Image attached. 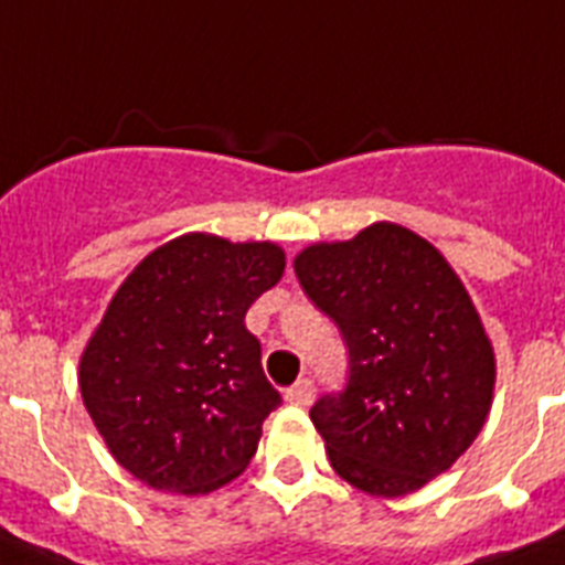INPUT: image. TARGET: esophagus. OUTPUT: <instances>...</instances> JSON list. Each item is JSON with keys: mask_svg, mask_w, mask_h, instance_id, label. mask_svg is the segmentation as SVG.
I'll use <instances>...</instances> for the list:
<instances>
[{"mask_svg": "<svg viewBox=\"0 0 565 565\" xmlns=\"http://www.w3.org/2000/svg\"><path fill=\"white\" fill-rule=\"evenodd\" d=\"M311 398H315V381L311 377H302V381L286 390V401L294 407H309Z\"/></svg>", "mask_w": 565, "mask_h": 565, "instance_id": "1", "label": "esophagus"}]
</instances>
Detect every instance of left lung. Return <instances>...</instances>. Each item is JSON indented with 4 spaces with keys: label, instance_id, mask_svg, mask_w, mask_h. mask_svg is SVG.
<instances>
[{
    "label": "left lung",
    "instance_id": "left-lung-1",
    "mask_svg": "<svg viewBox=\"0 0 565 565\" xmlns=\"http://www.w3.org/2000/svg\"><path fill=\"white\" fill-rule=\"evenodd\" d=\"M294 271L349 349L347 390L309 413L334 473L386 500L418 491L491 413L497 361L470 294L430 242L393 222L309 245Z\"/></svg>",
    "mask_w": 565,
    "mask_h": 565
}]
</instances>
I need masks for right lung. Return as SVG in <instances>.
Returning a JSON list of instances; mask_svg holds the SVG:
<instances>
[{
  "mask_svg": "<svg viewBox=\"0 0 565 565\" xmlns=\"http://www.w3.org/2000/svg\"><path fill=\"white\" fill-rule=\"evenodd\" d=\"M286 271L274 242L184 233L124 279L81 358L109 454L167 493H210L254 459L279 393L245 315Z\"/></svg>",
  "mask_w": 565,
  "mask_h": 565,
  "instance_id": "right-lung-1",
  "label": "right lung"
}]
</instances>
